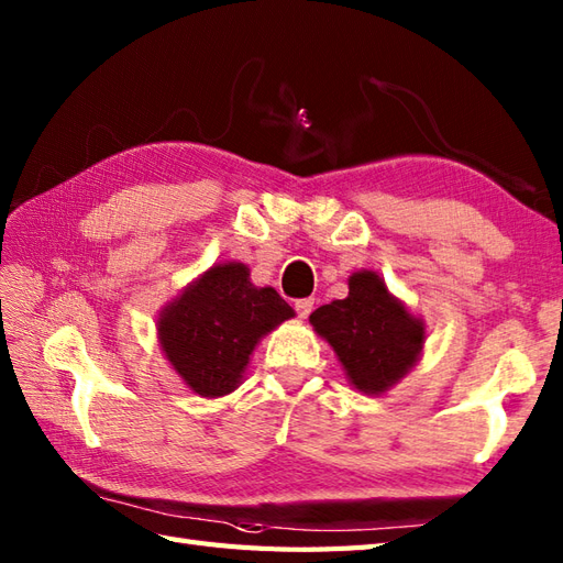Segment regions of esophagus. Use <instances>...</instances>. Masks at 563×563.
Instances as JSON below:
<instances>
[{"mask_svg": "<svg viewBox=\"0 0 563 563\" xmlns=\"http://www.w3.org/2000/svg\"><path fill=\"white\" fill-rule=\"evenodd\" d=\"M312 309H314L312 297H302V300H295V312L300 314L302 319L309 317V312H312Z\"/></svg>", "mask_w": 563, "mask_h": 563, "instance_id": "esophagus-1", "label": "esophagus"}]
</instances>
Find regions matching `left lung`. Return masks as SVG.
Here are the masks:
<instances>
[{"mask_svg":"<svg viewBox=\"0 0 563 563\" xmlns=\"http://www.w3.org/2000/svg\"><path fill=\"white\" fill-rule=\"evenodd\" d=\"M309 321L336 351L355 389L365 394L389 389L423 349V324L394 300L373 271L353 273L349 297L314 309Z\"/></svg>","mask_w":563,"mask_h":563,"instance_id":"obj_1","label":"left lung"}]
</instances>
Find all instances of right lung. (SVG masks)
<instances>
[{"label":"right lung","instance_id":"1","mask_svg":"<svg viewBox=\"0 0 563 563\" xmlns=\"http://www.w3.org/2000/svg\"><path fill=\"white\" fill-rule=\"evenodd\" d=\"M295 317L273 288H254L244 263H222L176 297L159 317L169 363L200 397H222L242 379L263 333Z\"/></svg>","mask_w":563,"mask_h":563}]
</instances>
